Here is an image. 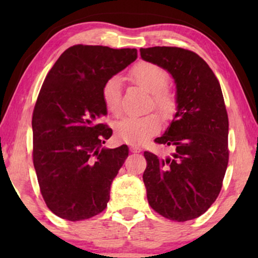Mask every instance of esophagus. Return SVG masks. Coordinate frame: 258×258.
Segmentation results:
<instances>
[{"label": "esophagus", "mask_w": 258, "mask_h": 258, "mask_svg": "<svg viewBox=\"0 0 258 258\" xmlns=\"http://www.w3.org/2000/svg\"><path fill=\"white\" fill-rule=\"evenodd\" d=\"M130 150H132L133 153H140V151L142 149H141L140 146H132V147H130Z\"/></svg>", "instance_id": "34e87169"}]
</instances>
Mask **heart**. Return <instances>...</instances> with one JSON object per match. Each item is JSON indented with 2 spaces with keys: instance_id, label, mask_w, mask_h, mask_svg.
Masks as SVG:
<instances>
[{
  "instance_id": "obj_1",
  "label": "heart",
  "mask_w": 258,
  "mask_h": 258,
  "mask_svg": "<svg viewBox=\"0 0 258 258\" xmlns=\"http://www.w3.org/2000/svg\"><path fill=\"white\" fill-rule=\"evenodd\" d=\"M129 77L134 83L153 95V105L165 119L171 118L177 108V98L174 91L168 89L170 75L163 67L156 63L141 61L130 69ZM122 82L117 76L110 77L102 88V100L112 115H118L122 109ZM161 117L149 114L141 117H128L116 124V135L130 146H140L149 137L160 132Z\"/></svg>"
}]
</instances>
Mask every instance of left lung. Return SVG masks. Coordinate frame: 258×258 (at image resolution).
<instances>
[{"instance_id": "8db88e82", "label": "left lung", "mask_w": 258, "mask_h": 258, "mask_svg": "<svg viewBox=\"0 0 258 258\" xmlns=\"http://www.w3.org/2000/svg\"><path fill=\"white\" fill-rule=\"evenodd\" d=\"M140 51L143 59L167 69L177 88L175 118L155 140L174 153L162 158L144 151L148 202L168 220H194L216 201L228 167L229 121L220 82L208 63L188 49Z\"/></svg>"}]
</instances>
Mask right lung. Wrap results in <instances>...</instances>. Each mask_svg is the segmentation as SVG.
Returning a JSON list of instances; mask_svg holds the SVG:
<instances>
[{
    "instance_id": "right-lung-1",
    "label": "right lung",
    "mask_w": 258,
    "mask_h": 258,
    "mask_svg": "<svg viewBox=\"0 0 258 258\" xmlns=\"http://www.w3.org/2000/svg\"><path fill=\"white\" fill-rule=\"evenodd\" d=\"M137 58L136 49L76 44L59 56L33 111V162L45 204L56 216L83 221L102 213L128 146L103 149L112 130L100 119L107 81Z\"/></svg>"
}]
</instances>
